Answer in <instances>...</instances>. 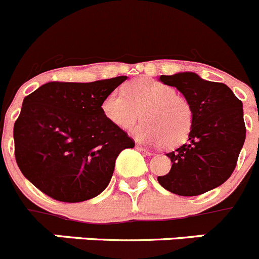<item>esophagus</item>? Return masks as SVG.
<instances>
[{
  "mask_svg": "<svg viewBox=\"0 0 259 259\" xmlns=\"http://www.w3.org/2000/svg\"><path fill=\"white\" fill-rule=\"evenodd\" d=\"M137 149L139 152H142L144 156H152V152H149L147 148H143V147H141V146H137Z\"/></svg>",
  "mask_w": 259,
  "mask_h": 259,
  "instance_id": "obj_1",
  "label": "esophagus"
}]
</instances>
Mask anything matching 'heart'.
<instances>
[{
    "label": "heart",
    "instance_id": "heart-1",
    "mask_svg": "<svg viewBox=\"0 0 259 259\" xmlns=\"http://www.w3.org/2000/svg\"><path fill=\"white\" fill-rule=\"evenodd\" d=\"M102 112L118 129L144 122L132 130L143 143L175 148L187 141L193 126V108L174 87L151 78H141L126 87V94L113 91L105 97Z\"/></svg>",
    "mask_w": 259,
    "mask_h": 259
}]
</instances>
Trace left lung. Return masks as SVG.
I'll list each match as a JSON object with an SVG mask.
<instances>
[{
    "instance_id": "1",
    "label": "left lung",
    "mask_w": 259,
    "mask_h": 259,
    "mask_svg": "<svg viewBox=\"0 0 259 259\" xmlns=\"http://www.w3.org/2000/svg\"><path fill=\"white\" fill-rule=\"evenodd\" d=\"M193 108V126L187 144L166 156L171 170L157 180L166 190L194 197L220 187L236 166L245 141L243 103L226 84L202 79L195 72L161 75Z\"/></svg>"
}]
</instances>
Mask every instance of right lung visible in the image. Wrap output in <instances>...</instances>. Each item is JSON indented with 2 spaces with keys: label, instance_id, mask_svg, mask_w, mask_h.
I'll return each mask as SVG.
<instances>
[{
  "label": "right lung",
  "instance_id": "add662e5",
  "mask_svg": "<svg viewBox=\"0 0 259 259\" xmlns=\"http://www.w3.org/2000/svg\"><path fill=\"white\" fill-rule=\"evenodd\" d=\"M126 78L51 81L24 98L14 125L15 158L40 192L76 203L107 188L120 152L135 146L102 112L105 97Z\"/></svg>",
  "mask_w": 259,
  "mask_h": 259
}]
</instances>
